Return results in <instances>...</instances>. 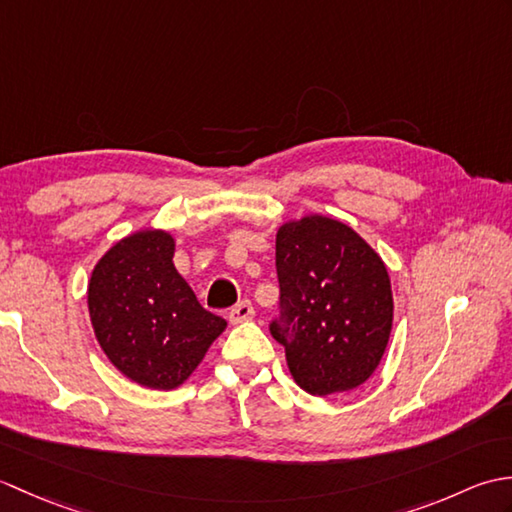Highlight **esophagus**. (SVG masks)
I'll return each instance as SVG.
<instances>
[{
    "instance_id": "34e87169",
    "label": "esophagus",
    "mask_w": 512,
    "mask_h": 512,
    "mask_svg": "<svg viewBox=\"0 0 512 512\" xmlns=\"http://www.w3.org/2000/svg\"><path fill=\"white\" fill-rule=\"evenodd\" d=\"M253 317H255V308L250 301H239L237 306L228 312V319H231V323H244Z\"/></svg>"
}]
</instances>
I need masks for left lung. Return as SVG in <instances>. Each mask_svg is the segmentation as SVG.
I'll use <instances>...</instances> for the list:
<instances>
[{
    "instance_id": "1",
    "label": "left lung",
    "mask_w": 512,
    "mask_h": 512,
    "mask_svg": "<svg viewBox=\"0 0 512 512\" xmlns=\"http://www.w3.org/2000/svg\"><path fill=\"white\" fill-rule=\"evenodd\" d=\"M279 319L295 383L312 396L350 391L374 374L389 343L394 297L387 268L354 228L306 215L277 231Z\"/></svg>"
}]
</instances>
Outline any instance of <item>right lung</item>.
Wrapping results in <instances>:
<instances>
[{
	"instance_id": "add662e5",
	"label": "right lung",
	"mask_w": 512,
	"mask_h": 512,
	"mask_svg": "<svg viewBox=\"0 0 512 512\" xmlns=\"http://www.w3.org/2000/svg\"><path fill=\"white\" fill-rule=\"evenodd\" d=\"M167 231H138L94 266L88 308L96 341L118 372L149 389H176L226 321L204 310L173 266Z\"/></svg>"
}]
</instances>
